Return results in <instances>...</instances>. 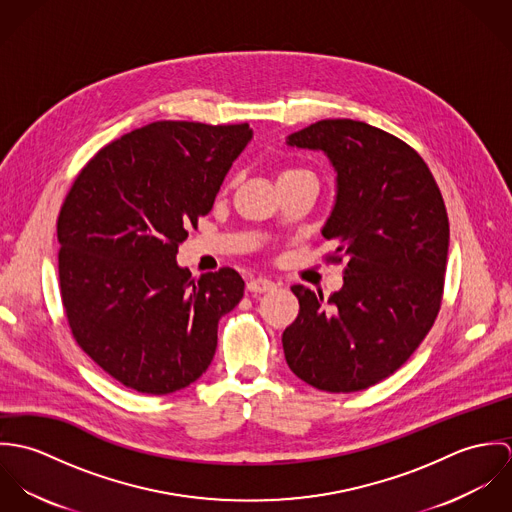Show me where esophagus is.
<instances>
[{"label":"esophagus","instance_id":"esophagus-1","mask_svg":"<svg viewBox=\"0 0 512 512\" xmlns=\"http://www.w3.org/2000/svg\"><path fill=\"white\" fill-rule=\"evenodd\" d=\"M276 290V284L268 278H254L248 282V292L252 293H266Z\"/></svg>","mask_w":512,"mask_h":512}]
</instances>
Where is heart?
<instances>
[{
	"instance_id": "heart-1",
	"label": "heart",
	"mask_w": 512,
	"mask_h": 512,
	"mask_svg": "<svg viewBox=\"0 0 512 512\" xmlns=\"http://www.w3.org/2000/svg\"><path fill=\"white\" fill-rule=\"evenodd\" d=\"M295 171H301V169H288V171H284L282 175H286V173H295Z\"/></svg>"
}]
</instances>
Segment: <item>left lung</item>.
I'll list each match as a JSON object with an SVG mask.
<instances>
[{"instance_id":"obj_1","label":"left lung","mask_w":512,"mask_h":512,"mask_svg":"<svg viewBox=\"0 0 512 512\" xmlns=\"http://www.w3.org/2000/svg\"><path fill=\"white\" fill-rule=\"evenodd\" d=\"M288 146L323 151L337 199L321 234L343 288L293 286L299 313L282 335L293 374L317 390L357 392L404 365L441 305L449 220L438 183L416 149L357 120H321Z\"/></svg>"}]
</instances>
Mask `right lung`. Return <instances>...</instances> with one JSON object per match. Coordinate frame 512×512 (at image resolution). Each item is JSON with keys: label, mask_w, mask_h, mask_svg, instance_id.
Listing matches in <instances>:
<instances>
[{"label": "right lung", "mask_w": 512, "mask_h": 512, "mask_svg": "<svg viewBox=\"0 0 512 512\" xmlns=\"http://www.w3.org/2000/svg\"><path fill=\"white\" fill-rule=\"evenodd\" d=\"M250 140L248 124L161 120L102 147L74 179L57 220L63 307L78 347L132 390L177 392L215 357L244 280L232 268L191 278L175 256Z\"/></svg>", "instance_id": "add662e5"}]
</instances>
